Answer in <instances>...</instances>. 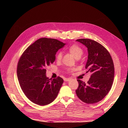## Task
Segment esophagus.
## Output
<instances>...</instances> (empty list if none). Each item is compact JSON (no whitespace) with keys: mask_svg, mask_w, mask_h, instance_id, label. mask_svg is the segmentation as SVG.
Listing matches in <instances>:
<instances>
[{"mask_svg":"<svg viewBox=\"0 0 128 128\" xmlns=\"http://www.w3.org/2000/svg\"><path fill=\"white\" fill-rule=\"evenodd\" d=\"M64 81L65 82H69L70 80H71V78H64Z\"/></svg>","mask_w":128,"mask_h":128,"instance_id":"34e87169","label":"esophagus"}]
</instances>
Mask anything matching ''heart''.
I'll return each instance as SVG.
<instances>
[{
  "label": "heart",
  "instance_id": "obj_1",
  "mask_svg": "<svg viewBox=\"0 0 128 128\" xmlns=\"http://www.w3.org/2000/svg\"><path fill=\"white\" fill-rule=\"evenodd\" d=\"M68 51L72 54L76 59H79L82 56L84 51L82 48H80L79 46L76 44H72L71 46H70L68 48ZM62 53L60 52H59L57 53L56 56V59L58 61H60V60L62 58ZM74 70V69H70L69 70L70 72H72Z\"/></svg>",
  "mask_w": 128,
  "mask_h": 128
}]
</instances>
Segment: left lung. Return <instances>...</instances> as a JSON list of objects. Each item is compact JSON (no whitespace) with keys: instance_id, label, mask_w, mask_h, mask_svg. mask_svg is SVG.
<instances>
[{"instance_id":"1","label":"left lung","mask_w":128,"mask_h":128,"mask_svg":"<svg viewBox=\"0 0 128 128\" xmlns=\"http://www.w3.org/2000/svg\"><path fill=\"white\" fill-rule=\"evenodd\" d=\"M76 41L87 48L88 56L85 68L92 72L86 84L77 80L79 86L76 94L86 103H96L102 100L111 89L114 78L112 60L105 47L94 40L79 39Z\"/></svg>"}]
</instances>
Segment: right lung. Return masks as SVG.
<instances>
[{
    "instance_id": "1",
    "label": "right lung",
    "mask_w": 128,
    "mask_h": 128,
    "mask_svg": "<svg viewBox=\"0 0 128 128\" xmlns=\"http://www.w3.org/2000/svg\"><path fill=\"white\" fill-rule=\"evenodd\" d=\"M58 40L42 38L30 46L20 58L17 76L20 86L30 101L40 106L52 103L63 83L60 77L49 79L46 68L56 60L58 51L65 45Z\"/></svg>"
}]
</instances>
